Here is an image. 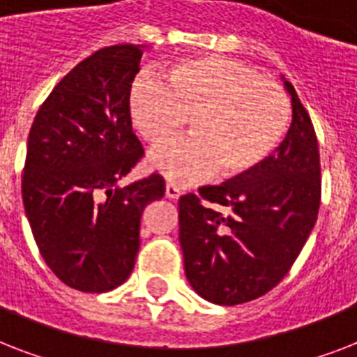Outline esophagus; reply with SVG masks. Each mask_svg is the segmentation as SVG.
<instances>
[{
    "label": "esophagus",
    "instance_id": "esophagus-1",
    "mask_svg": "<svg viewBox=\"0 0 357 357\" xmlns=\"http://www.w3.org/2000/svg\"><path fill=\"white\" fill-rule=\"evenodd\" d=\"M165 195H167L168 200H178L179 196H181V189H179V185L168 181L167 187H165Z\"/></svg>",
    "mask_w": 357,
    "mask_h": 357
}]
</instances>
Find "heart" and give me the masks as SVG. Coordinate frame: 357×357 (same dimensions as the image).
Returning <instances> with one entry per match:
<instances>
[{"label": "heart", "instance_id": "heart-1", "mask_svg": "<svg viewBox=\"0 0 357 357\" xmlns=\"http://www.w3.org/2000/svg\"><path fill=\"white\" fill-rule=\"evenodd\" d=\"M129 114L151 146L167 144L189 120L192 137L159 148L150 167L178 183L217 174L248 176L278 150L291 123V102L274 81L226 57L179 61L161 81L140 75L129 91Z\"/></svg>", "mask_w": 357, "mask_h": 357}]
</instances>
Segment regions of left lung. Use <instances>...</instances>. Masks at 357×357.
<instances>
[{"instance_id":"1","label":"left lung","mask_w":357,"mask_h":357,"mask_svg":"<svg viewBox=\"0 0 357 357\" xmlns=\"http://www.w3.org/2000/svg\"><path fill=\"white\" fill-rule=\"evenodd\" d=\"M283 85L291 96L293 122L274 155L244 178L179 198L185 274L190 287L213 304H244L276 287L317 222V135L294 86L285 79Z\"/></svg>"}]
</instances>
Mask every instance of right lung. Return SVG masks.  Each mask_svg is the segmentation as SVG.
<instances>
[{
  "label": "right lung",
  "mask_w": 357,
  "mask_h": 357,
  "mask_svg": "<svg viewBox=\"0 0 357 357\" xmlns=\"http://www.w3.org/2000/svg\"><path fill=\"white\" fill-rule=\"evenodd\" d=\"M142 46L98 50L59 81L27 139L22 198L40 255L83 293H105L129 278L140 217L165 196L159 174L119 181L142 159L131 128L129 91Z\"/></svg>",
  "instance_id": "right-lung-1"
}]
</instances>
